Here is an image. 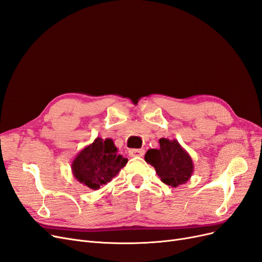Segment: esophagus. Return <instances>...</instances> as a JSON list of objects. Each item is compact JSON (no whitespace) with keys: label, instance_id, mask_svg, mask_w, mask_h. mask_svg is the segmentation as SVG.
<instances>
[{"label":"esophagus","instance_id":"esophagus-1","mask_svg":"<svg viewBox=\"0 0 262 262\" xmlns=\"http://www.w3.org/2000/svg\"><path fill=\"white\" fill-rule=\"evenodd\" d=\"M144 154V150L142 149H132L129 150V157H143Z\"/></svg>","mask_w":262,"mask_h":262}]
</instances>
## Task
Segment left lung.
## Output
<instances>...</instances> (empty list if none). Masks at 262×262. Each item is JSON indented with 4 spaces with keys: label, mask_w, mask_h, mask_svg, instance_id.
<instances>
[{
    "label": "left lung",
    "mask_w": 262,
    "mask_h": 262,
    "mask_svg": "<svg viewBox=\"0 0 262 262\" xmlns=\"http://www.w3.org/2000/svg\"><path fill=\"white\" fill-rule=\"evenodd\" d=\"M144 161L156 168L164 183L172 188L186 183L194 170L191 156L176 139L161 138L160 148L148 150Z\"/></svg>",
    "instance_id": "obj_1"
}]
</instances>
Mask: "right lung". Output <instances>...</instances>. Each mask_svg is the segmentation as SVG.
I'll return each instance as SVG.
<instances>
[{"mask_svg": "<svg viewBox=\"0 0 262 262\" xmlns=\"http://www.w3.org/2000/svg\"><path fill=\"white\" fill-rule=\"evenodd\" d=\"M111 138L97 137L76 154L71 163L74 178L83 186L98 190L114 178L126 165L127 159L118 153Z\"/></svg>", "mask_w": 262, "mask_h": 262, "instance_id": "add662e5", "label": "right lung"}]
</instances>
